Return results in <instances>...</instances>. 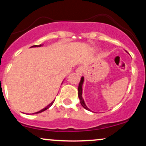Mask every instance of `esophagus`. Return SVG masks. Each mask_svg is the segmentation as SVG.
Instances as JSON below:
<instances>
[{"label":"esophagus","mask_w":146,"mask_h":146,"mask_svg":"<svg viewBox=\"0 0 146 146\" xmlns=\"http://www.w3.org/2000/svg\"><path fill=\"white\" fill-rule=\"evenodd\" d=\"M84 71V68L83 66H79V67L77 68L76 70H75V72L80 75H82Z\"/></svg>","instance_id":"obj_1"}]
</instances>
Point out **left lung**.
<instances>
[{
  "mask_svg": "<svg viewBox=\"0 0 146 146\" xmlns=\"http://www.w3.org/2000/svg\"><path fill=\"white\" fill-rule=\"evenodd\" d=\"M83 82H84V77H82V78H81V80H80V84H79V86H78V97H79V98H80V103H81L82 106L86 110H90L89 108H88V107H87L86 106V104H85L84 101V100L82 98V84H83Z\"/></svg>",
  "mask_w": 146,
  "mask_h": 146,
  "instance_id": "left-lung-1",
  "label": "left lung"
}]
</instances>
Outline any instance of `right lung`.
Returning a JSON list of instances; mask_svg holds the SVG:
<instances>
[{"instance_id": "obj_1", "label": "right lung", "mask_w": 146, "mask_h": 146, "mask_svg": "<svg viewBox=\"0 0 146 146\" xmlns=\"http://www.w3.org/2000/svg\"><path fill=\"white\" fill-rule=\"evenodd\" d=\"M42 46V45H41V44H40V45H33V46H31V47H36V46ZM53 102H51V104H48V105L47 106H46V107H45V108H43V109H42V110H40V111H38V112H36V113H35V114H37V113H42V112H43V111H44V110H47V109H48V108H49V107H51V106H52V104H53Z\"/></svg>"}]
</instances>
